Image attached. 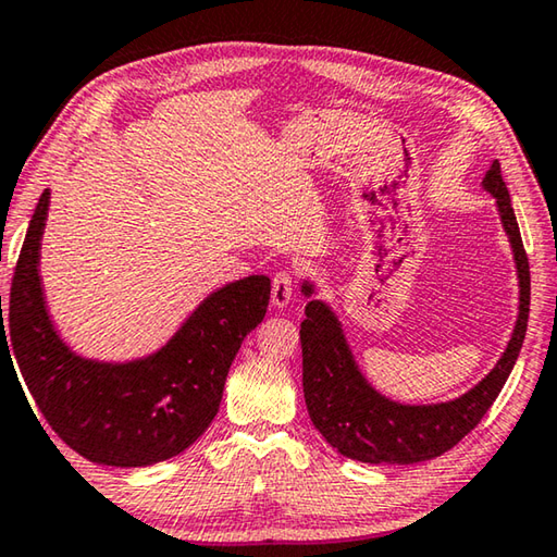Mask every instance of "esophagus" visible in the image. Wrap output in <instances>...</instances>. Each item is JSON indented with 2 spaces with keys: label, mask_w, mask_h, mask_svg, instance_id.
Returning <instances> with one entry per match:
<instances>
[{
  "label": "esophagus",
  "mask_w": 557,
  "mask_h": 557,
  "mask_svg": "<svg viewBox=\"0 0 557 557\" xmlns=\"http://www.w3.org/2000/svg\"><path fill=\"white\" fill-rule=\"evenodd\" d=\"M292 292H295V280H292L289 272H277L272 277V307L285 309L292 301Z\"/></svg>",
  "instance_id": "esophagus-1"
}]
</instances>
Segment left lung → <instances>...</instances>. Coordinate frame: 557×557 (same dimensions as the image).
<instances>
[{
  "instance_id": "8db88e82",
  "label": "left lung",
  "mask_w": 557,
  "mask_h": 557,
  "mask_svg": "<svg viewBox=\"0 0 557 557\" xmlns=\"http://www.w3.org/2000/svg\"><path fill=\"white\" fill-rule=\"evenodd\" d=\"M482 186L496 199L498 215L513 250L518 275V317L502 358L474 388L459 398L430 405H405L385 398L358 369L344 326L326 301L317 299L314 282H301V295L309 301L301 338V385L309 418L338 455L366 465H414L445 455L479 425L498 398L508 373L521 354L528 307H531V270L523 250L521 231L511 196L502 176V164L488 166Z\"/></svg>"
}]
</instances>
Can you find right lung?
I'll list each match as a JSON object with an SVG mask.
<instances>
[{
    "label": "right lung",
    "mask_w": 557,
    "mask_h": 557,
    "mask_svg": "<svg viewBox=\"0 0 557 557\" xmlns=\"http://www.w3.org/2000/svg\"><path fill=\"white\" fill-rule=\"evenodd\" d=\"M49 203L46 188L18 252L7 329L0 297V354L13 348L9 358L46 422L81 457L147 467L182 455L219 412L233 358L268 312L270 277L250 275L213 289L154 354L132 361L86 358L63 342L46 307L39 260Z\"/></svg>",
    "instance_id": "right-lung-1"
}]
</instances>
